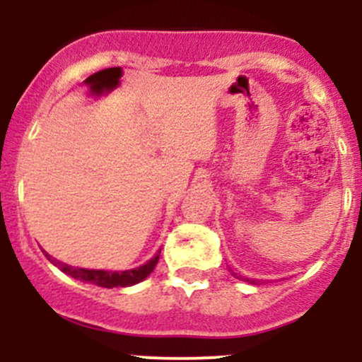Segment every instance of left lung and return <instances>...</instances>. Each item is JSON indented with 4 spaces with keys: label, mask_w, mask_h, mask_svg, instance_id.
<instances>
[{
    "label": "left lung",
    "mask_w": 362,
    "mask_h": 362,
    "mask_svg": "<svg viewBox=\"0 0 362 362\" xmlns=\"http://www.w3.org/2000/svg\"><path fill=\"white\" fill-rule=\"evenodd\" d=\"M247 282H250V280H247ZM252 284H254V282H252Z\"/></svg>",
    "instance_id": "1"
}]
</instances>
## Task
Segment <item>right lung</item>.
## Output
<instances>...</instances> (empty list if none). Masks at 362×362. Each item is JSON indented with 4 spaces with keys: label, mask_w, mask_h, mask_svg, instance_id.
I'll list each match as a JSON object with an SVG mask.
<instances>
[{
    "label": "right lung",
    "mask_w": 362,
    "mask_h": 362,
    "mask_svg": "<svg viewBox=\"0 0 362 362\" xmlns=\"http://www.w3.org/2000/svg\"><path fill=\"white\" fill-rule=\"evenodd\" d=\"M160 250L151 261H147L145 264H141L140 268L127 269V272H105V269H86V268H73V266L64 264V262L57 261L52 255H49L45 252V257L52 262L54 266L61 269L66 275L73 276V279L80 280V282H89L96 284L100 287H107V289H112V287H127L134 286V284L141 282V280L147 279L152 272H154L156 264L159 261Z\"/></svg>",
    "instance_id": "add662e5"
}]
</instances>
